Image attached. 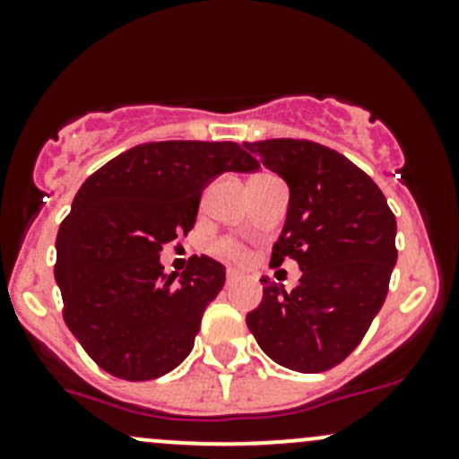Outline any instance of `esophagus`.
<instances>
[{"label":"esophagus","mask_w":459,"mask_h":459,"mask_svg":"<svg viewBox=\"0 0 459 459\" xmlns=\"http://www.w3.org/2000/svg\"><path fill=\"white\" fill-rule=\"evenodd\" d=\"M239 280V273L238 271H233V268H229V271H226V284H233V281H238Z\"/></svg>","instance_id":"34e87169"}]
</instances>
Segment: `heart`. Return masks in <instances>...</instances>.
<instances>
[{
	"label": "heart",
	"mask_w": 459,
	"mask_h": 459,
	"mask_svg": "<svg viewBox=\"0 0 459 459\" xmlns=\"http://www.w3.org/2000/svg\"><path fill=\"white\" fill-rule=\"evenodd\" d=\"M212 251H215L217 255L229 257V259H242L244 257L242 247H239L238 242H233V239H220V242H215Z\"/></svg>",
	"instance_id": "heart-1"
}]
</instances>
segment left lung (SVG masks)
Instances as JSON below:
<instances>
[{"label": "left lung", "mask_w": 459, "mask_h": 459, "mask_svg": "<svg viewBox=\"0 0 459 459\" xmlns=\"http://www.w3.org/2000/svg\"><path fill=\"white\" fill-rule=\"evenodd\" d=\"M289 184V211L271 266L299 264L293 290L262 277V304L247 316L259 349L280 367L322 373L362 342L397 262L395 215L377 184L333 148L308 140L247 142Z\"/></svg>", "instance_id": "obj_1"}]
</instances>
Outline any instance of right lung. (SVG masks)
<instances>
[{"label": "right lung", "mask_w": 459, "mask_h": 459, "mask_svg": "<svg viewBox=\"0 0 459 459\" xmlns=\"http://www.w3.org/2000/svg\"><path fill=\"white\" fill-rule=\"evenodd\" d=\"M257 169L235 142H148L82 184L59 226L55 280L64 322L97 367L143 382L188 358L226 268L193 255L182 275H166L160 251L195 226L217 175Z\"/></svg>", "instance_id": "obj_1"}]
</instances>
